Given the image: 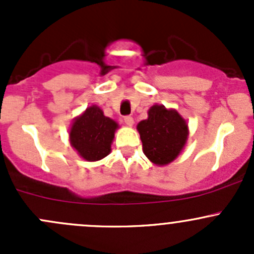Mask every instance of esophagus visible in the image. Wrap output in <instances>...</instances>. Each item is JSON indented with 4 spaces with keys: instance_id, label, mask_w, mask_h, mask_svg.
<instances>
[{
    "instance_id": "1",
    "label": "esophagus",
    "mask_w": 254,
    "mask_h": 254,
    "mask_svg": "<svg viewBox=\"0 0 254 254\" xmlns=\"http://www.w3.org/2000/svg\"><path fill=\"white\" fill-rule=\"evenodd\" d=\"M124 123L125 125H127V127H131V125L134 124V119H132L130 115H127V117H124Z\"/></svg>"
}]
</instances>
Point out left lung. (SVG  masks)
<instances>
[{"label":"left lung","instance_id":"obj_1","mask_svg":"<svg viewBox=\"0 0 254 254\" xmlns=\"http://www.w3.org/2000/svg\"><path fill=\"white\" fill-rule=\"evenodd\" d=\"M143 153L155 165L172 162L179 155L188 137V124L176 111L153 106L148 118L137 124Z\"/></svg>","mask_w":254,"mask_h":254}]
</instances>
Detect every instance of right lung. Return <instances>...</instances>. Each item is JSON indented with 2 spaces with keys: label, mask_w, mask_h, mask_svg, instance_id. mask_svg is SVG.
Masks as SVG:
<instances>
[{
  "label": "right lung",
  "mask_w": 254,
  "mask_h": 254,
  "mask_svg": "<svg viewBox=\"0 0 254 254\" xmlns=\"http://www.w3.org/2000/svg\"><path fill=\"white\" fill-rule=\"evenodd\" d=\"M118 124L92 106L73 122L70 130L71 145L84 160L98 161L111 152V143Z\"/></svg>",
  "instance_id": "right-lung-1"
}]
</instances>
